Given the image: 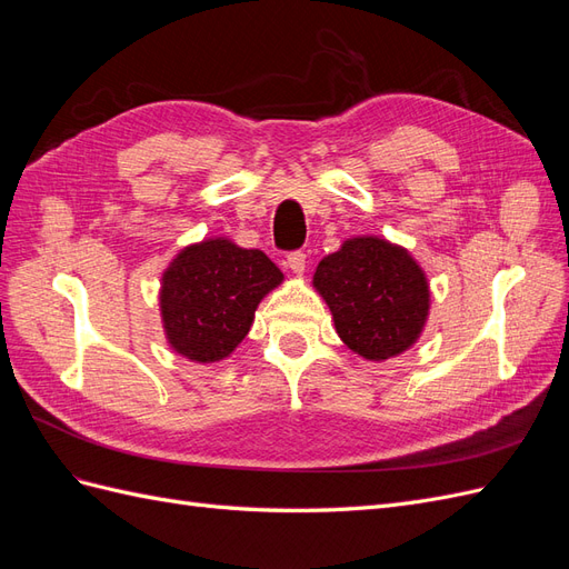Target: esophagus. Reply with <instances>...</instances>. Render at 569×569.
<instances>
[{
  "label": "esophagus",
  "instance_id": "obj_1",
  "mask_svg": "<svg viewBox=\"0 0 569 569\" xmlns=\"http://www.w3.org/2000/svg\"><path fill=\"white\" fill-rule=\"evenodd\" d=\"M287 268H289L291 272L301 274V272L306 270V253H303V251H291V253H287Z\"/></svg>",
  "mask_w": 569,
  "mask_h": 569
}]
</instances>
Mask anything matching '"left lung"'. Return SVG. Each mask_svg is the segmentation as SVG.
Masks as SVG:
<instances>
[{
  "mask_svg": "<svg viewBox=\"0 0 569 569\" xmlns=\"http://www.w3.org/2000/svg\"><path fill=\"white\" fill-rule=\"evenodd\" d=\"M313 284L349 349L368 360L406 351L429 311L425 272L410 253L377 237H356L325 256Z\"/></svg>",
  "mask_w": 569,
  "mask_h": 569,
  "instance_id": "8db88e82",
  "label": "left lung"
}]
</instances>
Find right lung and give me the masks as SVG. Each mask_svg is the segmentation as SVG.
I'll return each mask as SVG.
<instances>
[{
	"label": "right lung",
	"instance_id": "add662e5",
	"mask_svg": "<svg viewBox=\"0 0 569 569\" xmlns=\"http://www.w3.org/2000/svg\"><path fill=\"white\" fill-rule=\"evenodd\" d=\"M282 272L258 249L209 239L180 251L163 272L161 316L170 347L197 363L234 351L253 322L256 306Z\"/></svg>",
	"mask_w": 569,
	"mask_h": 569
}]
</instances>
